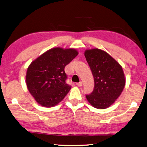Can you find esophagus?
Masks as SVG:
<instances>
[{"instance_id":"1","label":"esophagus","mask_w":147,"mask_h":147,"mask_svg":"<svg viewBox=\"0 0 147 147\" xmlns=\"http://www.w3.org/2000/svg\"><path fill=\"white\" fill-rule=\"evenodd\" d=\"M76 85H77V86H78V87H81L82 85V82H80L78 83H76Z\"/></svg>"}]
</instances>
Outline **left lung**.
I'll return each instance as SVG.
<instances>
[{
  "instance_id": "8db88e82",
  "label": "left lung",
  "mask_w": 147,
  "mask_h": 147,
  "mask_svg": "<svg viewBox=\"0 0 147 147\" xmlns=\"http://www.w3.org/2000/svg\"><path fill=\"white\" fill-rule=\"evenodd\" d=\"M84 55L94 81V90L86 95L87 100L95 108H107L118 99L124 89L125 79L123 69L104 51L89 49Z\"/></svg>"
}]
</instances>
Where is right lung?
I'll return each instance as SVG.
<instances>
[{"instance_id":"obj_1","label":"right lung","mask_w":147,"mask_h":147,"mask_svg":"<svg viewBox=\"0 0 147 147\" xmlns=\"http://www.w3.org/2000/svg\"><path fill=\"white\" fill-rule=\"evenodd\" d=\"M78 54L74 49L53 48L29 65L26 73V85L37 103L51 107L65 98L71 88L66 83L67 77L65 67Z\"/></svg>"}]
</instances>
